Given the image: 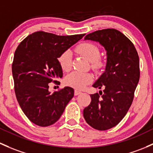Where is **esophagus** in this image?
I'll return each mask as SVG.
<instances>
[{
	"label": "esophagus",
	"mask_w": 153,
	"mask_h": 153,
	"mask_svg": "<svg viewBox=\"0 0 153 153\" xmlns=\"http://www.w3.org/2000/svg\"><path fill=\"white\" fill-rule=\"evenodd\" d=\"M81 94V91H78V90H75V91H74V94H75V96L78 95V94Z\"/></svg>",
	"instance_id": "obj_1"
}]
</instances>
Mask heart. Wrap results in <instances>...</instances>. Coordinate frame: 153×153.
<instances>
[{
  "label": "heart",
  "instance_id": "heart-1",
  "mask_svg": "<svg viewBox=\"0 0 153 153\" xmlns=\"http://www.w3.org/2000/svg\"><path fill=\"white\" fill-rule=\"evenodd\" d=\"M78 53L84 56L90 62L91 68L94 71H100L105 67V62L101 58L100 50L97 45L92 42H82L76 47ZM58 62L62 70L68 72L71 70L72 65V56L70 50H66L58 58ZM93 81V76L90 73H81L73 72L69 74L65 78V83L67 86L76 89H83Z\"/></svg>",
  "mask_w": 153,
  "mask_h": 153
}]
</instances>
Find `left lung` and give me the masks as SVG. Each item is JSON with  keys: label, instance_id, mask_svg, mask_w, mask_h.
Here are the masks:
<instances>
[{"label": "left lung", "instance_id": "left-lung-1", "mask_svg": "<svg viewBox=\"0 0 153 153\" xmlns=\"http://www.w3.org/2000/svg\"><path fill=\"white\" fill-rule=\"evenodd\" d=\"M84 39L99 42L107 51L105 71L93 85L103 91L91 94L83 110L91 128L105 131L120 123L133 102L140 77L139 55L133 42L117 29L96 30Z\"/></svg>", "mask_w": 153, "mask_h": 153}]
</instances>
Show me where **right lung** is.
Listing matches in <instances>:
<instances>
[{
	"instance_id": "obj_1",
	"label": "right lung",
	"mask_w": 153,
	"mask_h": 153,
	"mask_svg": "<svg viewBox=\"0 0 153 153\" xmlns=\"http://www.w3.org/2000/svg\"><path fill=\"white\" fill-rule=\"evenodd\" d=\"M85 35L59 36L45 31L28 35L16 49L12 62L14 91L20 108L35 125L47 127L59 120L74 96L64 87L49 91V83L59 84L63 72L58 62L61 53Z\"/></svg>"
}]
</instances>
